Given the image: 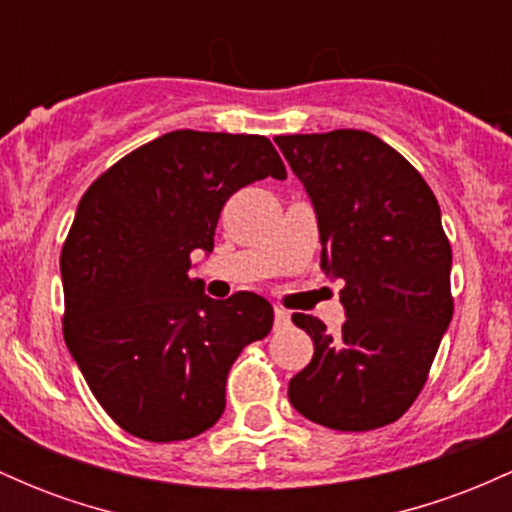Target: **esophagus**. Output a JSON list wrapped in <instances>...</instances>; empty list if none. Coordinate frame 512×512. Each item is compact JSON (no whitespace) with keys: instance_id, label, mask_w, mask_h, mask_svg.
Wrapping results in <instances>:
<instances>
[{"instance_id":"34e87169","label":"esophagus","mask_w":512,"mask_h":512,"mask_svg":"<svg viewBox=\"0 0 512 512\" xmlns=\"http://www.w3.org/2000/svg\"><path fill=\"white\" fill-rule=\"evenodd\" d=\"M291 322V315H289V310H284V308H274V327L276 330H279V327H286Z\"/></svg>"}]
</instances>
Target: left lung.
<instances>
[{
    "mask_svg": "<svg viewBox=\"0 0 512 512\" xmlns=\"http://www.w3.org/2000/svg\"><path fill=\"white\" fill-rule=\"evenodd\" d=\"M308 190L327 274L344 279L342 332L293 313L315 354L289 383L305 419L334 431L397 421L424 390L452 320V250L438 199L399 151L363 129L274 137Z\"/></svg>",
    "mask_w": 512,
    "mask_h": 512,
    "instance_id": "1",
    "label": "left lung"
}]
</instances>
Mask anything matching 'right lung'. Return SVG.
I'll use <instances>...</instances> for the list:
<instances>
[{"instance_id":"add662e5","label":"right lung","mask_w":512,"mask_h":512,"mask_svg":"<svg viewBox=\"0 0 512 512\" xmlns=\"http://www.w3.org/2000/svg\"><path fill=\"white\" fill-rule=\"evenodd\" d=\"M262 178H286L260 134L175 129L91 182L64 240L62 332L98 404L122 431L170 443L204 433L226 407L245 346L272 330L269 301H226L190 279L214 250L223 204Z\"/></svg>"}]
</instances>
